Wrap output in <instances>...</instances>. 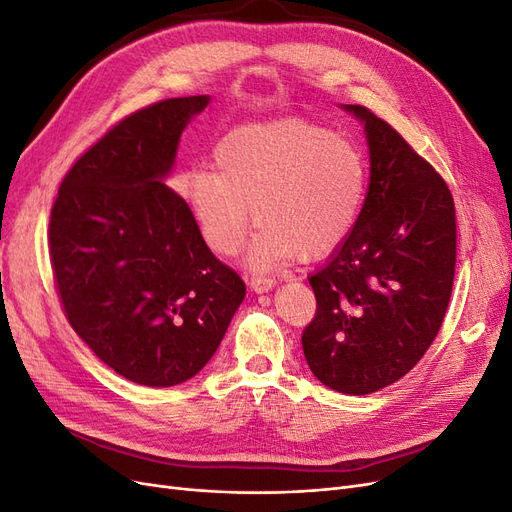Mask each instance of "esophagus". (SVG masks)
Instances as JSON below:
<instances>
[{"label":"esophagus","mask_w":512,"mask_h":512,"mask_svg":"<svg viewBox=\"0 0 512 512\" xmlns=\"http://www.w3.org/2000/svg\"><path fill=\"white\" fill-rule=\"evenodd\" d=\"M275 284H277V282H275V280H271V277H262V275H254L252 280H250L252 290H254V292H258V294L273 290V288H275Z\"/></svg>","instance_id":"esophagus-1"}]
</instances>
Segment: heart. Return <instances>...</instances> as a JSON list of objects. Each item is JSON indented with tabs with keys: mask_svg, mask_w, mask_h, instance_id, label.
<instances>
[{
	"mask_svg": "<svg viewBox=\"0 0 512 512\" xmlns=\"http://www.w3.org/2000/svg\"><path fill=\"white\" fill-rule=\"evenodd\" d=\"M367 160L342 134L303 119L252 123L215 147V170L185 181L200 232L213 252L235 256L260 224L245 265L267 273L297 254H329L352 230L365 198Z\"/></svg>",
	"mask_w": 512,
	"mask_h": 512,
	"instance_id": "heart-1",
	"label": "heart"
}]
</instances>
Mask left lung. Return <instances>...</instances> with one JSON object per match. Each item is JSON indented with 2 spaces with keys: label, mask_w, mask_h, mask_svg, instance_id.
Returning <instances> with one entry per match:
<instances>
[{
  "label": "left lung",
  "mask_w": 512,
  "mask_h": 512,
  "mask_svg": "<svg viewBox=\"0 0 512 512\" xmlns=\"http://www.w3.org/2000/svg\"><path fill=\"white\" fill-rule=\"evenodd\" d=\"M342 108L363 123L369 188L348 237L307 277L318 307L301 342L324 386L367 395L406 376L436 339L455 280L457 226L433 166L369 108Z\"/></svg>",
  "instance_id": "left-lung-1"
}]
</instances>
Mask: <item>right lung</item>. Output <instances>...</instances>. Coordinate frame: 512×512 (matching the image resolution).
<instances>
[{"instance_id": "1", "label": "right lung", "mask_w": 512, "mask_h": 512, "mask_svg": "<svg viewBox=\"0 0 512 512\" xmlns=\"http://www.w3.org/2000/svg\"><path fill=\"white\" fill-rule=\"evenodd\" d=\"M209 102L170 98L117 123L68 170L51 211V265L72 329L136 384L196 376L245 299L241 277L164 183Z\"/></svg>"}]
</instances>
